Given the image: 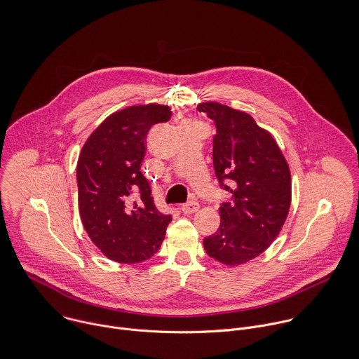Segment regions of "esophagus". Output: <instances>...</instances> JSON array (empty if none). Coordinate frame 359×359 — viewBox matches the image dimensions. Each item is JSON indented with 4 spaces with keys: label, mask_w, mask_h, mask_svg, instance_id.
<instances>
[{
    "label": "esophagus",
    "mask_w": 359,
    "mask_h": 359,
    "mask_svg": "<svg viewBox=\"0 0 359 359\" xmlns=\"http://www.w3.org/2000/svg\"><path fill=\"white\" fill-rule=\"evenodd\" d=\"M199 209V203L196 201H189L181 206V210L184 213H195Z\"/></svg>",
    "instance_id": "34e87169"
}]
</instances>
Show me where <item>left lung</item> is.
<instances>
[{"instance_id": "8db88e82", "label": "left lung", "mask_w": 359, "mask_h": 359, "mask_svg": "<svg viewBox=\"0 0 359 359\" xmlns=\"http://www.w3.org/2000/svg\"><path fill=\"white\" fill-rule=\"evenodd\" d=\"M198 110L215 121L213 168L232 201L219 208L221 225L203 239L212 259L241 266L262 255L278 236L292 203V175L277 141L245 111L217 102ZM231 180V187L223 185Z\"/></svg>"}]
</instances>
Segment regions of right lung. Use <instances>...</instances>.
<instances>
[{
  "instance_id": "right-lung-1",
  "label": "right lung",
  "mask_w": 359,
  "mask_h": 359,
  "mask_svg": "<svg viewBox=\"0 0 359 359\" xmlns=\"http://www.w3.org/2000/svg\"><path fill=\"white\" fill-rule=\"evenodd\" d=\"M170 106L149 103L121 109L89 135L76 167L82 224L99 250L118 263H140L160 249L171 215L161 213L141 174L147 133L168 121Z\"/></svg>"
}]
</instances>
